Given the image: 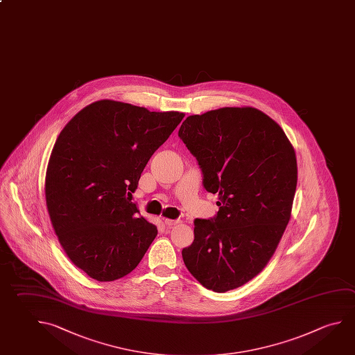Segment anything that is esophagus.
Listing matches in <instances>:
<instances>
[{"instance_id":"1","label":"esophagus","mask_w":355,"mask_h":355,"mask_svg":"<svg viewBox=\"0 0 355 355\" xmlns=\"http://www.w3.org/2000/svg\"><path fill=\"white\" fill-rule=\"evenodd\" d=\"M164 223L166 225H168V227H172V225H175V224L180 223V219H164Z\"/></svg>"}]
</instances>
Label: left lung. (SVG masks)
I'll return each mask as SVG.
<instances>
[{"instance_id": "left-lung-1", "label": "left lung", "mask_w": 355, "mask_h": 355, "mask_svg": "<svg viewBox=\"0 0 355 355\" xmlns=\"http://www.w3.org/2000/svg\"><path fill=\"white\" fill-rule=\"evenodd\" d=\"M178 136L219 207L211 219H194L183 261L207 289H236L261 273L286 230L298 180L295 152L280 125L253 107L189 116Z\"/></svg>"}]
</instances>
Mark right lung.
<instances>
[{
  "label": "right lung",
  "instance_id": "add662e5",
  "mask_svg": "<svg viewBox=\"0 0 355 355\" xmlns=\"http://www.w3.org/2000/svg\"><path fill=\"white\" fill-rule=\"evenodd\" d=\"M183 117L102 100L60 133L46 172V205L66 254L91 278L112 282L131 273L156 238L132 193Z\"/></svg>",
  "mask_w": 355,
  "mask_h": 355
}]
</instances>
